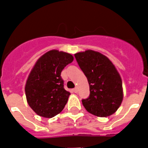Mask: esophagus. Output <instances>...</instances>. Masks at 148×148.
<instances>
[{"instance_id": "34e87169", "label": "esophagus", "mask_w": 148, "mask_h": 148, "mask_svg": "<svg viewBox=\"0 0 148 148\" xmlns=\"http://www.w3.org/2000/svg\"><path fill=\"white\" fill-rule=\"evenodd\" d=\"M73 91L74 92H75V93H77V92H78V89H77V88H74L73 90Z\"/></svg>"}]
</instances>
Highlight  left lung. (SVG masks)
<instances>
[{
    "label": "left lung",
    "mask_w": 148,
    "mask_h": 148,
    "mask_svg": "<svg viewBox=\"0 0 148 148\" xmlns=\"http://www.w3.org/2000/svg\"><path fill=\"white\" fill-rule=\"evenodd\" d=\"M75 57L90 86V96L82 100L84 107L98 117L113 114L123 100L122 82L116 66L107 56L91 49Z\"/></svg>",
    "instance_id": "1"
}]
</instances>
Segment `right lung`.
<instances>
[{
	"mask_svg": "<svg viewBox=\"0 0 148 148\" xmlns=\"http://www.w3.org/2000/svg\"><path fill=\"white\" fill-rule=\"evenodd\" d=\"M73 61L70 53L52 49L36 61L25 85L27 103L36 114L53 118L64 108L70 92L64 88L61 73Z\"/></svg>",
	"mask_w": 148,
	"mask_h": 148,
	"instance_id": "right-lung-1",
	"label": "right lung"
}]
</instances>
